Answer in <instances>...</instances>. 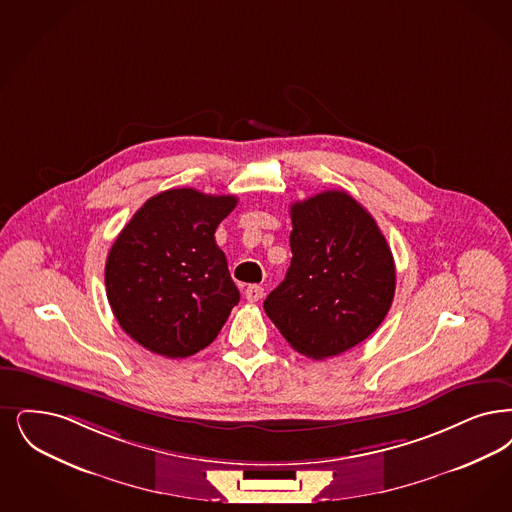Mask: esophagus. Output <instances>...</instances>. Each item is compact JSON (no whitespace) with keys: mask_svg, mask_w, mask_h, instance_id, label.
<instances>
[{"mask_svg":"<svg viewBox=\"0 0 512 512\" xmlns=\"http://www.w3.org/2000/svg\"><path fill=\"white\" fill-rule=\"evenodd\" d=\"M244 295H246V299L249 303H257L259 299H263L265 289L261 286H247Z\"/></svg>","mask_w":512,"mask_h":512,"instance_id":"esophagus-1","label":"esophagus"}]
</instances>
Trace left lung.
Masks as SVG:
<instances>
[{
	"label": "left lung",
	"instance_id": "8db88e82",
	"mask_svg": "<svg viewBox=\"0 0 512 512\" xmlns=\"http://www.w3.org/2000/svg\"><path fill=\"white\" fill-rule=\"evenodd\" d=\"M291 265L265 299L287 343L314 360L356 347L389 312L396 268L375 219L345 190L291 205Z\"/></svg>",
	"mask_w": 512,
	"mask_h": 512
}]
</instances>
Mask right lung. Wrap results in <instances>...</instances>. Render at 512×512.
Masks as SVG:
<instances>
[{
	"label": "right lung",
	"mask_w": 512,
	"mask_h": 512,
	"mask_svg": "<svg viewBox=\"0 0 512 512\" xmlns=\"http://www.w3.org/2000/svg\"><path fill=\"white\" fill-rule=\"evenodd\" d=\"M236 196L171 188L152 196L110 247L104 284L112 312L139 345L186 358L211 345L238 305L215 230Z\"/></svg>",
	"instance_id": "add662e5"
}]
</instances>
